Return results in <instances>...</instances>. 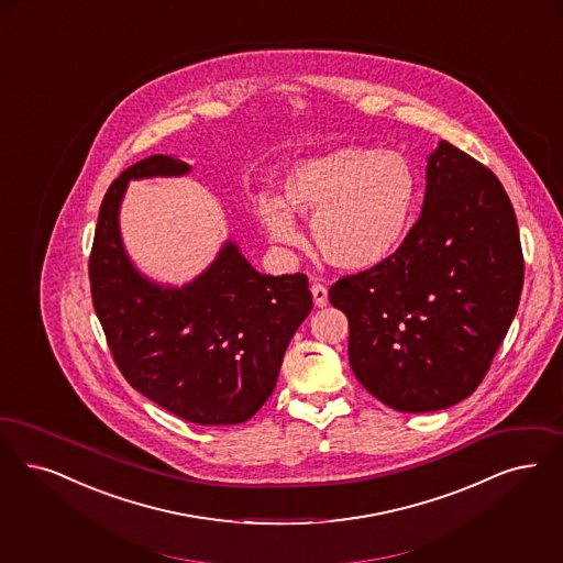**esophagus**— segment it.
<instances>
[{
    "instance_id": "1",
    "label": "esophagus",
    "mask_w": 563,
    "mask_h": 563,
    "mask_svg": "<svg viewBox=\"0 0 563 563\" xmlns=\"http://www.w3.org/2000/svg\"><path fill=\"white\" fill-rule=\"evenodd\" d=\"M312 295H314L316 308H324V306L329 303V292H327L324 285L314 283V285H312Z\"/></svg>"
}]
</instances>
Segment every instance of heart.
I'll return each mask as SVG.
<instances>
[{"label": "heart", "instance_id": "1", "mask_svg": "<svg viewBox=\"0 0 563 563\" xmlns=\"http://www.w3.org/2000/svg\"><path fill=\"white\" fill-rule=\"evenodd\" d=\"M419 199L412 165L396 151L338 146L287 169L280 197L260 195L255 216L280 247H299L295 216L312 218L310 234L327 264L364 272L405 243Z\"/></svg>", "mask_w": 563, "mask_h": 563}]
</instances>
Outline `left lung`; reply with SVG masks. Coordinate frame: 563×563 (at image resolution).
I'll use <instances>...</instances> for the list:
<instances>
[{
	"mask_svg": "<svg viewBox=\"0 0 563 563\" xmlns=\"http://www.w3.org/2000/svg\"><path fill=\"white\" fill-rule=\"evenodd\" d=\"M523 257L511 201L490 169L440 140L426 199L400 249L339 278L329 301L347 316L356 379L400 412L472 396L518 312Z\"/></svg>",
	"mask_w": 563,
	"mask_h": 563,
	"instance_id": "obj_1",
	"label": "left lung"
}]
</instances>
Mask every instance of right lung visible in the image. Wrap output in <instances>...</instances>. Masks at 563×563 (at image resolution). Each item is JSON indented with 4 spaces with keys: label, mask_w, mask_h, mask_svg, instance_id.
Masks as SVG:
<instances>
[{
    "label": "right lung",
    "mask_w": 563,
    "mask_h": 563,
    "mask_svg": "<svg viewBox=\"0 0 563 563\" xmlns=\"http://www.w3.org/2000/svg\"><path fill=\"white\" fill-rule=\"evenodd\" d=\"M188 174L181 158L155 155L111 184L93 234L91 299L134 389L190 423L236 426L271 398L287 345L312 312V292L306 274L255 271L232 239L184 285L137 271L119 222L130 181Z\"/></svg>",
    "instance_id": "1"
}]
</instances>
